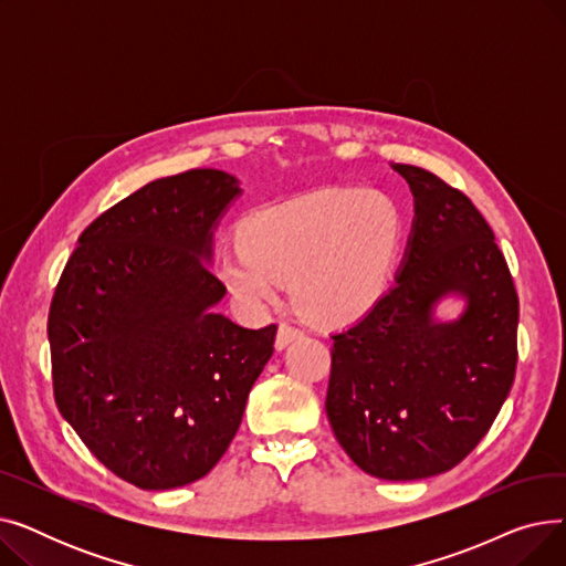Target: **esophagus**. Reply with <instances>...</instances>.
Returning a JSON list of instances; mask_svg holds the SVG:
<instances>
[{"label": "esophagus", "instance_id": "obj_1", "mask_svg": "<svg viewBox=\"0 0 566 566\" xmlns=\"http://www.w3.org/2000/svg\"><path fill=\"white\" fill-rule=\"evenodd\" d=\"M303 333L295 328V325H291V323H280V328H277V337H275V346L277 348H286L293 339H298Z\"/></svg>", "mask_w": 566, "mask_h": 566}]
</instances>
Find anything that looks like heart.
<instances>
[{"mask_svg":"<svg viewBox=\"0 0 566 566\" xmlns=\"http://www.w3.org/2000/svg\"><path fill=\"white\" fill-rule=\"evenodd\" d=\"M241 241L220 254L218 277L245 312L273 305L293 280L295 307L339 325L367 314L388 289L401 216L378 192L321 190L252 213Z\"/></svg>","mask_w":566,"mask_h":566,"instance_id":"obj_1","label":"heart"}]
</instances>
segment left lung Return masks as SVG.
Segmentation results:
<instances>
[{
	"label": "left lung",
	"mask_w": 566,
	"mask_h": 566,
	"mask_svg": "<svg viewBox=\"0 0 566 566\" xmlns=\"http://www.w3.org/2000/svg\"><path fill=\"white\" fill-rule=\"evenodd\" d=\"M412 190L415 222L397 284L333 335L325 410L344 452L390 482L459 465L486 436L516 374L518 295L474 203L436 174L392 165ZM467 298L440 324L442 294Z\"/></svg>",
	"instance_id": "obj_1"
}]
</instances>
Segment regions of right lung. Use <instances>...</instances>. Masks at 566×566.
<instances>
[{
  "label": "right lung",
  "instance_id": "right-lung-1",
  "mask_svg": "<svg viewBox=\"0 0 566 566\" xmlns=\"http://www.w3.org/2000/svg\"><path fill=\"white\" fill-rule=\"evenodd\" d=\"M241 188L220 169L146 184L77 238L48 337L54 399L105 468L137 489L201 480L222 459L277 325L241 328L213 307V229Z\"/></svg>",
  "mask_w": 566,
  "mask_h": 566
}]
</instances>
